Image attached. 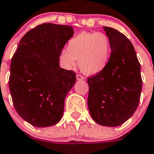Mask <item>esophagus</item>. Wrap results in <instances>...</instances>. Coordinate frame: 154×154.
<instances>
[{"mask_svg":"<svg viewBox=\"0 0 154 154\" xmlns=\"http://www.w3.org/2000/svg\"><path fill=\"white\" fill-rule=\"evenodd\" d=\"M76 79H77V80H83L84 77L83 75H76Z\"/></svg>","mask_w":154,"mask_h":154,"instance_id":"1","label":"esophagus"}]
</instances>
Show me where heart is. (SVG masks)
<instances>
[{
    "instance_id": "obj_1",
    "label": "heart",
    "mask_w": 154,
    "mask_h": 154,
    "mask_svg": "<svg viewBox=\"0 0 154 154\" xmlns=\"http://www.w3.org/2000/svg\"><path fill=\"white\" fill-rule=\"evenodd\" d=\"M112 52L111 42L107 35L98 32H83L74 36L61 51L60 60L65 67H75L76 60L83 73L94 75L107 67Z\"/></svg>"
}]
</instances>
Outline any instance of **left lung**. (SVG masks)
Instances as JSON below:
<instances>
[{
	"label": "left lung",
	"mask_w": 154,
	"mask_h": 154,
	"mask_svg": "<svg viewBox=\"0 0 154 154\" xmlns=\"http://www.w3.org/2000/svg\"><path fill=\"white\" fill-rule=\"evenodd\" d=\"M111 42L107 67L87 79V105L92 119L104 126H119L136 111L141 97V65L134 48L126 35L103 27Z\"/></svg>",
	"instance_id": "8db88e82"
}]
</instances>
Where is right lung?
I'll list each match as a JSON object with an SVG mask.
<instances>
[{
  "label": "right lung",
  "instance_id": "obj_1",
  "mask_svg": "<svg viewBox=\"0 0 154 154\" xmlns=\"http://www.w3.org/2000/svg\"><path fill=\"white\" fill-rule=\"evenodd\" d=\"M73 35L69 25L44 23L21 38L12 58L8 86L13 105L32 126H53L62 118L76 74L60 67V55Z\"/></svg>",
  "mask_w": 154,
  "mask_h": 154
}]
</instances>
